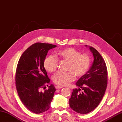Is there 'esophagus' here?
Masks as SVG:
<instances>
[{"instance_id":"1","label":"esophagus","mask_w":122,"mask_h":122,"mask_svg":"<svg viewBox=\"0 0 122 122\" xmlns=\"http://www.w3.org/2000/svg\"><path fill=\"white\" fill-rule=\"evenodd\" d=\"M55 88H56V89H61V88H62V87L60 86H55Z\"/></svg>"}]
</instances>
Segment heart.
I'll list each match as a JSON object with an SVG mask.
<instances>
[{
  "label": "heart",
  "mask_w": 122,
  "mask_h": 122,
  "mask_svg": "<svg viewBox=\"0 0 122 122\" xmlns=\"http://www.w3.org/2000/svg\"><path fill=\"white\" fill-rule=\"evenodd\" d=\"M59 58L68 62L67 72H58L53 75L52 79L56 85L64 86L73 81L74 74L77 77H82L86 73L90 67L91 59L86 54H81L80 52L72 48H67L59 51L57 53ZM58 58L50 55L44 61V67L49 72L57 71L58 67Z\"/></svg>",
  "instance_id": "obj_1"
}]
</instances>
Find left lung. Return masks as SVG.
<instances>
[{"label": "left lung", "mask_w": 122, "mask_h": 122, "mask_svg": "<svg viewBox=\"0 0 122 122\" xmlns=\"http://www.w3.org/2000/svg\"><path fill=\"white\" fill-rule=\"evenodd\" d=\"M89 49L94 57L92 65L77 81L76 85L79 89H73L69 99L70 107L82 114L88 113L97 107L105 94L108 83L107 68L104 59L93 47L89 46ZM80 91L82 92H80Z\"/></svg>", "instance_id": "8db88e82"}]
</instances>
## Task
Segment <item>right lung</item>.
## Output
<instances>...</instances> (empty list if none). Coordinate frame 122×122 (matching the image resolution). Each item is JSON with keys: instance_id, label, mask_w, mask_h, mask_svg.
I'll return each instance as SVG.
<instances>
[{"instance_id": "right-lung-1", "label": "right lung", "mask_w": 122, "mask_h": 122, "mask_svg": "<svg viewBox=\"0 0 122 122\" xmlns=\"http://www.w3.org/2000/svg\"><path fill=\"white\" fill-rule=\"evenodd\" d=\"M56 46L48 43L33 44L23 52L18 62L15 73L18 95L24 106L34 113H42L51 107L56 89L51 85L48 90L41 91L50 83L43 63L49 50Z\"/></svg>"}]
</instances>
